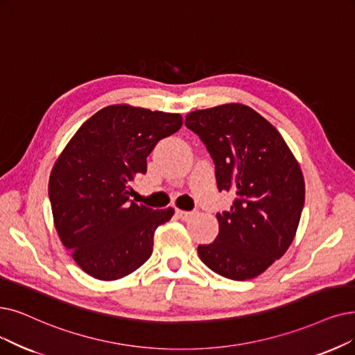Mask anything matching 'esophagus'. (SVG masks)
Segmentation results:
<instances>
[{"instance_id":"esophagus-1","label":"esophagus","mask_w":355,"mask_h":355,"mask_svg":"<svg viewBox=\"0 0 355 355\" xmlns=\"http://www.w3.org/2000/svg\"><path fill=\"white\" fill-rule=\"evenodd\" d=\"M176 216L180 218V220H189L195 216L193 211H183V209H176Z\"/></svg>"}]
</instances>
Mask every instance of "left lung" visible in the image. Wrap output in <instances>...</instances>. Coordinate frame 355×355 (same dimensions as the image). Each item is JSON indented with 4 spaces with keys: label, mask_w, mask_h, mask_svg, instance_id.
<instances>
[{
    "label": "left lung",
    "mask_w": 355,
    "mask_h": 355,
    "mask_svg": "<svg viewBox=\"0 0 355 355\" xmlns=\"http://www.w3.org/2000/svg\"><path fill=\"white\" fill-rule=\"evenodd\" d=\"M185 125L200 135L216 164L218 191L234 195L217 214L218 236L198 246L216 274L258 277L290 248L304 205V178L284 138L258 112L240 103L193 110Z\"/></svg>",
    "instance_id": "8db88e82"
}]
</instances>
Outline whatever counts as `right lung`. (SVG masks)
<instances>
[{
    "label": "right lung",
    "instance_id": "add662e5",
    "mask_svg": "<svg viewBox=\"0 0 355 355\" xmlns=\"http://www.w3.org/2000/svg\"><path fill=\"white\" fill-rule=\"evenodd\" d=\"M179 113L112 105L84 122L49 176L55 229L84 272L102 281L130 275L153 253L154 232L175 209L130 200L135 176L160 139L180 130Z\"/></svg>",
    "mask_w": 355,
    "mask_h": 355
}]
</instances>
